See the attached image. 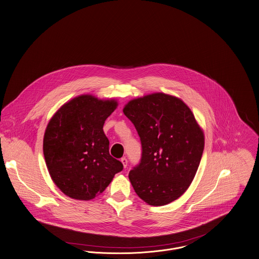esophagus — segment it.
<instances>
[{"label":"esophagus","mask_w":259,"mask_h":259,"mask_svg":"<svg viewBox=\"0 0 259 259\" xmlns=\"http://www.w3.org/2000/svg\"><path fill=\"white\" fill-rule=\"evenodd\" d=\"M120 161H121V163L123 165V167L126 168V166H127V159H126L125 157H122V158L120 159Z\"/></svg>","instance_id":"34e87169"}]
</instances>
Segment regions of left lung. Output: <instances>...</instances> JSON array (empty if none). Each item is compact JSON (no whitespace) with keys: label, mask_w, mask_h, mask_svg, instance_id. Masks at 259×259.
I'll list each match as a JSON object with an SVG mask.
<instances>
[{"label":"left lung","mask_w":259,"mask_h":259,"mask_svg":"<svg viewBox=\"0 0 259 259\" xmlns=\"http://www.w3.org/2000/svg\"><path fill=\"white\" fill-rule=\"evenodd\" d=\"M123 114L141 138V162L128 174L136 193L151 206L175 201L192 183L204 150L193 113L179 98L154 93L130 101Z\"/></svg>","instance_id":"obj_1"}]
</instances>
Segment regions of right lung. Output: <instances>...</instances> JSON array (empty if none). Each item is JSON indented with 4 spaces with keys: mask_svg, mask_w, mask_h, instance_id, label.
Instances as JSON below:
<instances>
[{
    "mask_svg": "<svg viewBox=\"0 0 259 259\" xmlns=\"http://www.w3.org/2000/svg\"><path fill=\"white\" fill-rule=\"evenodd\" d=\"M117 106L115 100L81 95L64 104L47 124V169L55 185L72 199H94L123 168L110 155V142L103 131Z\"/></svg>",
    "mask_w": 259,
    "mask_h": 259,
    "instance_id": "right-lung-1",
    "label": "right lung"
}]
</instances>
